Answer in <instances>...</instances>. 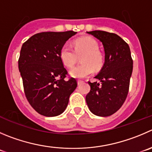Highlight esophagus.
Segmentation results:
<instances>
[{
    "instance_id": "1",
    "label": "esophagus",
    "mask_w": 152,
    "mask_h": 152,
    "mask_svg": "<svg viewBox=\"0 0 152 152\" xmlns=\"http://www.w3.org/2000/svg\"><path fill=\"white\" fill-rule=\"evenodd\" d=\"M83 83V80H77V84H78V85L82 84V83Z\"/></svg>"
}]
</instances>
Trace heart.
I'll list each match as a JSON object with an SVG mask.
<instances>
[{
	"instance_id": "heart-1",
	"label": "heart",
	"mask_w": 152,
	"mask_h": 152,
	"mask_svg": "<svg viewBox=\"0 0 152 152\" xmlns=\"http://www.w3.org/2000/svg\"><path fill=\"white\" fill-rule=\"evenodd\" d=\"M75 50L69 44L63 45L60 51V57L63 64L68 68L73 67L81 56L82 63L70 70V75L75 78H85L99 70L103 66V56L99 50V44L90 37H83L74 42Z\"/></svg>"
}]
</instances>
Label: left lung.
I'll return each mask as SVG.
<instances>
[{
    "mask_svg": "<svg viewBox=\"0 0 152 152\" xmlns=\"http://www.w3.org/2000/svg\"><path fill=\"white\" fill-rule=\"evenodd\" d=\"M102 42L104 63L95 78L101 83H91L86 96L89 110L99 116H109L120 109L129 90L133 60L128 45L118 35L102 30L87 32Z\"/></svg>",
    "mask_w": 152,
    "mask_h": 152,
    "instance_id": "obj_1",
    "label": "left lung"
}]
</instances>
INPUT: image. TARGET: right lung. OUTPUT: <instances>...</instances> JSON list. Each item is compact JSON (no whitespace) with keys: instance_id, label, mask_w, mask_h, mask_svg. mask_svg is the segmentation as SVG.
Wrapping results in <instances>:
<instances>
[{"instance_id":"obj_1","label":"right lung","mask_w":152,"mask_h":152,"mask_svg":"<svg viewBox=\"0 0 152 152\" xmlns=\"http://www.w3.org/2000/svg\"><path fill=\"white\" fill-rule=\"evenodd\" d=\"M76 34L72 30L42 32L22 45L18 69L24 93L32 107L45 116L63 113L77 86L73 77L65 80L68 72L60 57L63 45Z\"/></svg>"}]
</instances>
